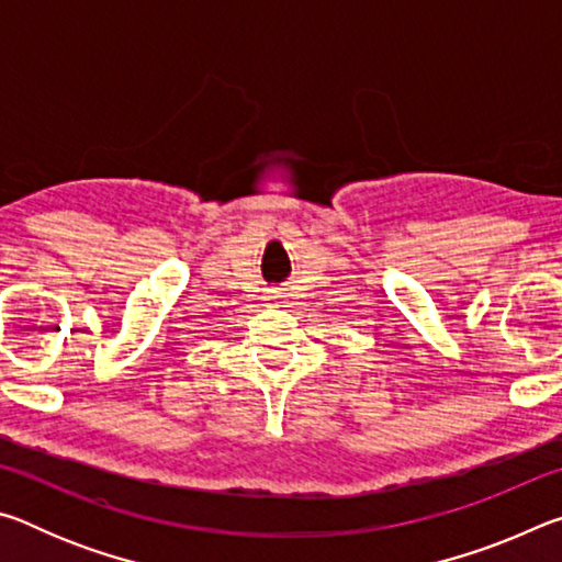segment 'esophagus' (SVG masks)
Listing matches in <instances>:
<instances>
[{"label":"esophagus","instance_id":"esophagus-1","mask_svg":"<svg viewBox=\"0 0 562 562\" xmlns=\"http://www.w3.org/2000/svg\"><path fill=\"white\" fill-rule=\"evenodd\" d=\"M270 300H278V297H270Z\"/></svg>","mask_w":562,"mask_h":562}]
</instances>
